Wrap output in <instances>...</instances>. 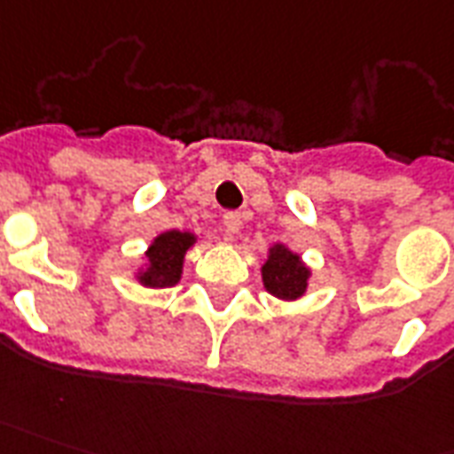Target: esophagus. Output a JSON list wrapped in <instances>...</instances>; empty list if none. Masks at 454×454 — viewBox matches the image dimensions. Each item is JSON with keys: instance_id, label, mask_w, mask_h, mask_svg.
Listing matches in <instances>:
<instances>
[{"instance_id": "1", "label": "esophagus", "mask_w": 454, "mask_h": 454, "mask_svg": "<svg viewBox=\"0 0 454 454\" xmlns=\"http://www.w3.org/2000/svg\"><path fill=\"white\" fill-rule=\"evenodd\" d=\"M240 223H243V221H240V214H238V211H226V214H223V226H226V233H231V236L238 233Z\"/></svg>"}]
</instances>
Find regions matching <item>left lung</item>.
Returning a JSON list of instances; mask_svg holds the SVG:
<instances>
[{
  "mask_svg": "<svg viewBox=\"0 0 454 454\" xmlns=\"http://www.w3.org/2000/svg\"><path fill=\"white\" fill-rule=\"evenodd\" d=\"M262 278L270 294L284 301H294L305 294L308 286V270L298 254H294L286 247L277 245L270 253V260L262 267Z\"/></svg>",
  "mask_w": 454,
  "mask_h": 454,
  "instance_id": "obj_1",
  "label": "left lung"
}]
</instances>
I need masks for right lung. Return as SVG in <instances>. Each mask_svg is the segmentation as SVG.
<instances>
[{"instance_id":"1","label":"right lung","mask_w":454,"mask_h":454,"mask_svg":"<svg viewBox=\"0 0 454 454\" xmlns=\"http://www.w3.org/2000/svg\"><path fill=\"white\" fill-rule=\"evenodd\" d=\"M192 243L194 238L190 233H180V231H168L156 238L146 253L149 270L139 277L144 286H176L180 281V271H183V257Z\"/></svg>"}]
</instances>
